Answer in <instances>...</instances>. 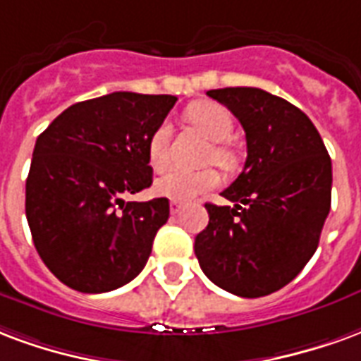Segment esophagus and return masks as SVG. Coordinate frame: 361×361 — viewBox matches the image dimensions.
Masks as SVG:
<instances>
[{"instance_id": "obj_1", "label": "esophagus", "mask_w": 361, "mask_h": 361, "mask_svg": "<svg viewBox=\"0 0 361 361\" xmlns=\"http://www.w3.org/2000/svg\"><path fill=\"white\" fill-rule=\"evenodd\" d=\"M180 209H183V206H180L178 202H171V213H173V215H177Z\"/></svg>"}]
</instances>
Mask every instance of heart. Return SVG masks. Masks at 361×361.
<instances>
[{
  "label": "heart",
  "instance_id": "obj_1",
  "mask_svg": "<svg viewBox=\"0 0 361 361\" xmlns=\"http://www.w3.org/2000/svg\"><path fill=\"white\" fill-rule=\"evenodd\" d=\"M188 119L192 121V125L206 134L207 138L215 142L209 157L221 165H231L233 152L223 144V140H227L231 136L233 126H235L231 113L219 104L202 102V104L192 105L188 109ZM169 140L171 125L167 121H161L152 130L148 144H146L148 163L154 171H163L169 165ZM219 171L213 167L194 171L171 169L155 180L154 190L157 196H163V198L175 200V202H190V200L213 190L215 186H219Z\"/></svg>",
  "mask_w": 361,
  "mask_h": 361
}]
</instances>
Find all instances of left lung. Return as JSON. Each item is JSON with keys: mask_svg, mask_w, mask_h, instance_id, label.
I'll list each match as a JSON object with an SVG mask.
<instances>
[{"mask_svg": "<svg viewBox=\"0 0 361 361\" xmlns=\"http://www.w3.org/2000/svg\"><path fill=\"white\" fill-rule=\"evenodd\" d=\"M246 133L248 157L223 198L206 204L207 227L194 252L206 277L223 290L259 298L288 285L319 244L331 209L333 169L314 123L286 99L262 88H219Z\"/></svg>", "mask_w": 361, "mask_h": 361, "instance_id": "1", "label": "left lung"}]
</instances>
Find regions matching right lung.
<instances>
[{"instance_id":"right-lung-1","label":"right lung","mask_w":361,"mask_h":361,"mask_svg":"<svg viewBox=\"0 0 361 361\" xmlns=\"http://www.w3.org/2000/svg\"><path fill=\"white\" fill-rule=\"evenodd\" d=\"M175 96L113 92L71 105L38 136L26 219L42 262L78 292L130 283L148 262L169 200L125 202L148 188L146 144Z\"/></svg>"}]
</instances>
